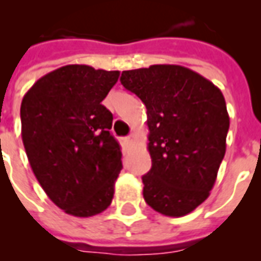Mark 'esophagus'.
<instances>
[{
	"label": "esophagus",
	"instance_id": "1",
	"mask_svg": "<svg viewBox=\"0 0 261 261\" xmlns=\"http://www.w3.org/2000/svg\"><path fill=\"white\" fill-rule=\"evenodd\" d=\"M124 141H125V144H127V145H131V144H133V142L136 141V137H134V136L127 137V138H125Z\"/></svg>",
	"mask_w": 261,
	"mask_h": 261
}]
</instances>
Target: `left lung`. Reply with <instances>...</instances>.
Instances as JSON below:
<instances>
[{
	"mask_svg": "<svg viewBox=\"0 0 261 261\" xmlns=\"http://www.w3.org/2000/svg\"><path fill=\"white\" fill-rule=\"evenodd\" d=\"M120 81L147 108L152 168L142 176L144 200L166 217L190 214L210 196L226 151L222 92L175 64L123 71Z\"/></svg>",
	"mask_w": 261,
	"mask_h": 261,
	"instance_id": "obj_1",
	"label": "left lung"
}]
</instances>
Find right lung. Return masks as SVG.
Wrapping results in <instances>:
<instances>
[{"mask_svg": "<svg viewBox=\"0 0 261 261\" xmlns=\"http://www.w3.org/2000/svg\"><path fill=\"white\" fill-rule=\"evenodd\" d=\"M119 71L64 65L37 80L20 105L22 141L48 198L65 214L88 218L112 204L121 151L102 105Z\"/></svg>", "mask_w": 261, "mask_h": 261, "instance_id": "obj_1", "label": "right lung"}]
</instances>
